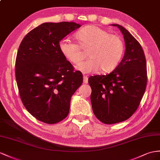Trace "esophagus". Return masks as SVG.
<instances>
[{
	"mask_svg": "<svg viewBox=\"0 0 160 160\" xmlns=\"http://www.w3.org/2000/svg\"><path fill=\"white\" fill-rule=\"evenodd\" d=\"M83 81H84V83H85V84L88 83V77L87 76H83Z\"/></svg>",
	"mask_w": 160,
	"mask_h": 160,
	"instance_id": "esophagus-1",
	"label": "esophagus"
}]
</instances>
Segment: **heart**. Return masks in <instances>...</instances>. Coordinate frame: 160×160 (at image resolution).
Returning <instances> with one entry per match:
<instances>
[{"label": "heart", "instance_id": "b5f03b06", "mask_svg": "<svg viewBox=\"0 0 160 160\" xmlns=\"http://www.w3.org/2000/svg\"><path fill=\"white\" fill-rule=\"evenodd\" d=\"M78 43L68 39H62L59 49L64 57L71 63L78 64L84 58L83 50H88L89 59L77 65L82 72L108 73L115 69L119 64L124 51L122 40L102 28L88 26L75 34Z\"/></svg>", "mask_w": 160, "mask_h": 160}]
</instances>
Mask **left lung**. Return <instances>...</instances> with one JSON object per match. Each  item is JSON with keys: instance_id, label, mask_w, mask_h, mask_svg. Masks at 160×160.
Listing matches in <instances>:
<instances>
[{"instance_id": "left-lung-1", "label": "left lung", "mask_w": 160, "mask_h": 160, "mask_svg": "<svg viewBox=\"0 0 160 160\" xmlns=\"http://www.w3.org/2000/svg\"><path fill=\"white\" fill-rule=\"evenodd\" d=\"M124 35L125 54L116 68L107 75L88 78L94 114L106 124L128 120L137 111L147 87L146 59L141 45L118 24Z\"/></svg>"}]
</instances>
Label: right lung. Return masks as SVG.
Wrapping results in <instances>:
<instances>
[{"mask_svg": "<svg viewBox=\"0 0 160 160\" xmlns=\"http://www.w3.org/2000/svg\"><path fill=\"white\" fill-rule=\"evenodd\" d=\"M81 26L44 23L26 35L15 60V78L24 107L38 120L56 124L68 115L72 96L83 82L61 52L59 42Z\"/></svg>", "mask_w": 160, "mask_h": 160, "instance_id": "1", "label": "right lung"}]
</instances>
